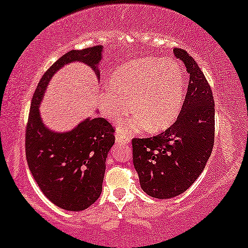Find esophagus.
<instances>
[{
    "mask_svg": "<svg viewBox=\"0 0 248 248\" xmlns=\"http://www.w3.org/2000/svg\"><path fill=\"white\" fill-rule=\"evenodd\" d=\"M115 140H116V143H121V144H127L129 141V139L127 136L122 135V134L119 132L115 134Z\"/></svg>",
    "mask_w": 248,
    "mask_h": 248,
    "instance_id": "1",
    "label": "esophagus"
}]
</instances>
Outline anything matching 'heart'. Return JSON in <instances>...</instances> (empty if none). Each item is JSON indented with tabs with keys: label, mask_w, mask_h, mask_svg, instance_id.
<instances>
[{
	"label": "heart",
	"mask_w": 248,
	"mask_h": 248,
	"mask_svg": "<svg viewBox=\"0 0 248 248\" xmlns=\"http://www.w3.org/2000/svg\"><path fill=\"white\" fill-rule=\"evenodd\" d=\"M185 90V75L176 62L160 57L134 59L115 71L99 93L103 114L120 122L133 109L136 113L121 125L124 136L149 128L161 132L179 114Z\"/></svg>",
	"instance_id": "1"
}]
</instances>
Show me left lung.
Masks as SVG:
<instances>
[{
	"label": "left lung",
	"mask_w": 248,
	"mask_h": 248,
	"mask_svg": "<svg viewBox=\"0 0 248 248\" xmlns=\"http://www.w3.org/2000/svg\"><path fill=\"white\" fill-rule=\"evenodd\" d=\"M190 75L188 90L177 121L165 132L134 139L133 164L141 189L153 198L184 193L198 179L214 145V99L208 80L191 56L174 48Z\"/></svg>",
	"instance_id": "1"
}]
</instances>
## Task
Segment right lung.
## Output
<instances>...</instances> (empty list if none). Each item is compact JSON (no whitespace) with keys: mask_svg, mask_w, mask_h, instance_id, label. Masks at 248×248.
<instances>
[{"mask_svg":"<svg viewBox=\"0 0 248 248\" xmlns=\"http://www.w3.org/2000/svg\"><path fill=\"white\" fill-rule=\"evenodd\" d=\"M102 50L97 45L68 51L45 72L31 99L25 134L27 165L45 197L67 211H83L99 199L115 129L103 117H95L70 132L55 133L45 127L38 108L52 75L64 64L87 63L100 77Z\"/></svg>","mask_w":248,"mask_h":248,"instance_id":"obj_1","label":"right lung"}]
</instances>
